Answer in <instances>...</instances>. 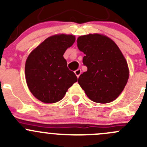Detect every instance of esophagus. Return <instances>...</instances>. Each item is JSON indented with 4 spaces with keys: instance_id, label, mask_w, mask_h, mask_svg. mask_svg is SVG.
Returning a JSON list of instances; mask_svg holds the SVG:
<instances>
[{
    "instance_id": "esophagus-1",
    "label": "esophagus",
    "mask_w": 147,
    "mask_h": 147,
    "mask_svg": "<svg viewBox=\"0 0 147 147\" xmlns=\"http://www.w3.org/2000/svg\"><path fill=\"white\" fill-rule=\"evenodd\" d=\"M75 75H76V76L78 77V78L80 77V75H81V73H82V71H81L80 69H78L77 70L75 71Z\"/></svg>"
}]
</instances>
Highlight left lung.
I'll use <instances>...</instances> for the list:
<instances>
[{
  "label": "left lung",
  "instance_id": "8db88e82",
  "mask_svg": "<svg viewBox=\"0 0 147 147\" xmlns=\"http://www.w3.org/2000/svg\"><path fill=\"white\" fill-rule=\"evenodd\" d=\"M78 47L85 54L82 63L87 67L78 83L92 101L109 103L118 97L129 79L127 63L115 42L100 34L80 36Z\"/></svg>",
  "mask_w": 147,
  "mask_h": 147
}]
</instances>
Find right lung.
I'll use <instances>...</instances> for the list:
<instances>
[{
	"mask_svg": "<svg viewBox=\"0 0 147 147\" xmlns=\"http://www.w3.org/2000/svg\"><path fill=\"white\" fill-rule=\"evenodd\" d=\"M75 41L72 35H53L28 55L25 73L32 94L44 103H55L64 97L78 78L67 66L65 52Z\"/></svg>",
	"mask_w": 147,
	"mask_h": 147,
	"instance_id": "obj_1",
	"label": "right lung"
}]
</instances>
